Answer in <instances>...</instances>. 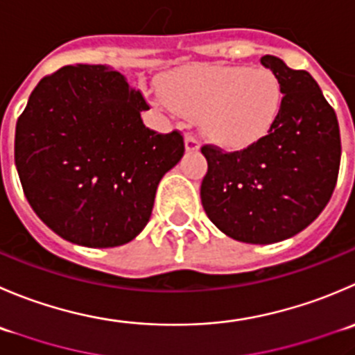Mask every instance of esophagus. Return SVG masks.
<instances>
[{"label": "esophagus", "instance_id": "1", "mask_svg": "<svg viewBox=\"0 0 355 355\" xmlns=\"http://www.w3.org/2000/svg\"><path fill=\"white\" fill-rule=\"evenodd\" d=\"M199 149V139L194 135V133H187L185 135V150L192 153V150Z\"/></svg>", "mask_w": 355, "mask_h": 355}]
</instances>
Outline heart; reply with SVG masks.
Returning a JSON list of instances; mask_svg holds the SVG:
<instances>
[{"mask_svg": "<svg viewBox=\"0 0 355 355\" xmlns=\"http://www.w3.org/2000/svg\"><path fill=\"white\" fill-rule=\"evenodd\" d=\"M161 92L170 107L200 118L202 132L225 149L254 146L270 133L283 109V86L269 69L196 65L168 74Z\"/></svg>", "mask_w": 355, "mask_h": 355, "instance_id": "obj_1", "label": "heart"}]
</instances>
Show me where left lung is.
I'll list each match as a JSON object with an SVG mask.
<instances>
[{
	"label": "left lung",
	"mask_w": 355,
	"mask_h": 355,
	"mask_svg": "<svg viewBox=\"0 0 355 355\" xmlns=\"http://www.w3.org/2000/svg\"><path fill=\"white\" fill-rule=\"evenodd\" d=\"M260 62L283 86L276 126L246 149L201 147L202 208L223 234L250 244L277 243L311 225L331 199L342 156L338 119L315 79L272 55Z\"/></svg>",
	"instance_id": "8db88e82"
}]
</instances>
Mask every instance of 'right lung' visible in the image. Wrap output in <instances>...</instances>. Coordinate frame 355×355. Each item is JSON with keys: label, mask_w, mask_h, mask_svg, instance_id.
Returning a JSON list of instances; mask_svg holds the SVG:
<instances>
[{"label": "right lung", "mask_w": 355, "mask_h": 355, "mask_svg": "<svg viewBox=\"0 0 355 355\" xmlns=\"http://www.w3.org/2000/svg\"><path fill=\"white\" fill-rule=\"evenodd\" d=\"M146 109L142 92L105 65H65L37 83L17 119L15 164L31 208L55 234L114 248L147 225L185 144L178 130L147 128Z\"/></svg>", "instance_id": "1"}]
</instances>
